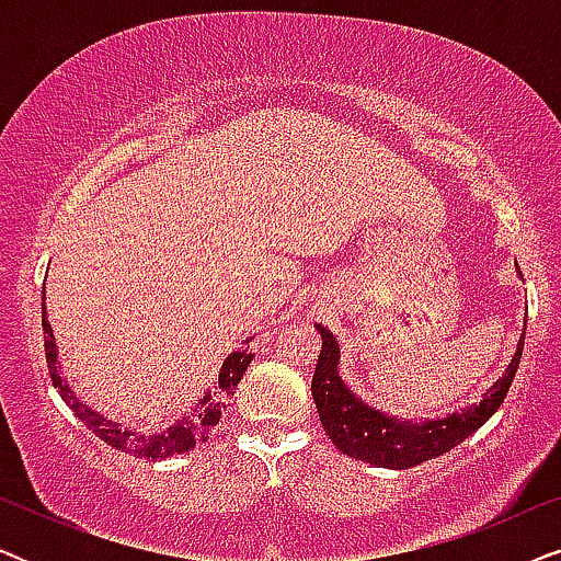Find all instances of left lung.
I'll list each match as a JSON object with an SVG mask.
<instances>
[{
  "label": "left lung",
  "mask_w": 561,
  "mask_h": 561,
  "mask_svg": "<svg viewBox=\"0 0 561 561\" xmlns=\"http://www.w3.org/2000/svg\"><path fill=\"white\" fill-rule=\"evenodd\" d=\"M516 271L520 267L516 265ZM321 334V352L311 380V396L317 403L321 426L342 455L359 462H370L388 470H409L428 459L447 455L467 436H472L493 413L501 409L513 378H516L524 336L518 340L516 355L505 373L482 393L480 403L449 413L447 419L401 421L388 413L375 411L363 398H357L340 378V342L329 329L317 324Z\"/></svg>",
  "instance_id": "1"
}]
</instances>
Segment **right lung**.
Instances as JSON below:
<instances>
[{"label":"right lung","instance_id":"add662e5","mask_svg":"<svg viewBox=\"0 0 561 561\" xmlns=\"http://www.w3.org/2000/svg\"><path fill=\"white\" fill-rule=\"evenodd\" d=\"M43 332H45V359H48L50 380L53 386L58 388V393L66 401L68 409H73L76 419H81L83 424L89 426V432H94L99 439L137 459H165L173 455H186V451L196 449V444H204L209 439L211 428L219 424L221 411L227 409V401L234 396L237 382L242 380L244 370H248V365L252 363V355L248 352V347L232 352V355L225 359V365H221L219 378L214 380L211 388H206L204 393L196 398V403H191L188 413H183L175 424H171L168 428H160L156 434H142V432H135V428H125L122 424H117V421L104 419L102 413L89 409L87 403L76 398V393L71 390V386H68V380L64 378V373H60V365H58L56 336H53L50 321L45 317V288H43Z\"/></svg>","mask_w":561,"mask_h":561}]
</instances>
